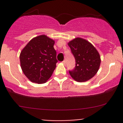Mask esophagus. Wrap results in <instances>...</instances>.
Segmentation results:
<instances>
[{
	"label": "esophagus",
	"mask_w": 123,
	"mask_h": 123,
	"mask_svg": "<svg viewBox=\"0 0 123 123\" xmlns=\"http://www.w3.org/2000/svg\"><path fill=\"white\" fill-rule=\"evenodd\" d=\"M62 63L63 64H64V65H65V61H63L62 62Z\"/></svg>",
	"instance_id": "34e87169"
}]
</instances>
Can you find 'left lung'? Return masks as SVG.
Returning <instances> with one entry per match:
<instances>
[{
    "instance_id": "obj_1",
    "label": "left lung",
    "mask_w": 123,
    "mask_h": 123,
    "mask_svg": "<svg viewBox=\"0 0 123 123\" xmlns=\"http://www.w3.org/2000/svg\"><path fill=\"white\" fill-rule=\"evenodd\" d=\"M75 59V67L69 71L78 82H85L93 77L100 67V55L94 46L84 38L76 37L68 43Z\"/></svg>"
}]
</instances>
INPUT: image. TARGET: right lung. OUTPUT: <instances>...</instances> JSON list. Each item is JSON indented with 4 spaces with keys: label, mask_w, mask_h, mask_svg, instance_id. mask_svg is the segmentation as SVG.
Listing matches in <instances>:
<instances>
[{
    "label": "right lung",
    "mask_w": 123,
    "mask_h": 123,
    "mask_svg": "<svg viewBox=\"0 0 123 123\" xmlns=\"http://www.w3.org/2000/svg\"><path fill=\"white\" fill-rule=\"evenodd\" d=\"M54 44V40L43 34L32 38L21 52V67L30 81L43 84L52 76L58 62Z\"/></svg>",
    "instance_id": "right-lung-1"
}]
</instances>
